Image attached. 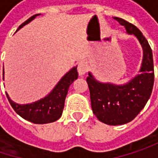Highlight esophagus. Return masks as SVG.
Instances as JSON below:
<instances>
[{
	"label": "esophagus",
	"instance_id": "esophagus-1",
	"mask_svg": "<svg viewBox=\"0 0 158 158\" xmlns=\"http://www.w3.org/2000/svg\"><path fill=\"white\" fill-rule=\"evenodd\" d=\"M88 69H89L88 65L85 62L81 61V62H79V64H78V72H79V74L80 76L86 74L88 72Z\"/></svg>",
	"mask_w": 158,
	"mask_h": 158
}]
</instances>
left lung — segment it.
<instances>
[{"label": "left lung", "mask_w": 158, "mask_h": 158, "mask_svg": "<svg viewBox=\"0 0 158 158\" xmlns=\"http://www.w3.org/2000/svg\"><path fill=\"white\" fill-rule=\"evenodd\" d=\"M114 19L125 27L128 34L138 38L143 50V59L142 73L123 86L100 83L89 73L87 83L92 111L99 121L109 125L127 123L138 115L151 96L155 79L152 49L141 31L122 18Z\"/></svg>", "instance_id": "8db88e82"}]
</instances>
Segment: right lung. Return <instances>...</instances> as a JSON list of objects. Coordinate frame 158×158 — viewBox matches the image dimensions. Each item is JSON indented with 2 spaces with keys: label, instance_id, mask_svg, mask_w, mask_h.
<instances>
[{
  "label": "right lung",
  "instance_id": "obj_1",
  "mask_svg": "<svg viewBox=\"0 0 158 158\" xmlns=\"http://www.w3.org/2000/svg\"><path fill=\"white\" fill-rule=\"evenodd\" d=\"M36 15H35L29 19H27L19 26L18 29L22 28L24 24L28 23ZM78 76L79 74L77 71V68H73L61 79V80L57 83V85L55 87V89L48 96L31 104H16L9 99L8 95L7 98L13 109L22 118L31 123L38 124L53 123L61 117L69 88L75 79H78Z\"/></svg>",
  "mask_w": 158,
  "mask_h": 158
}]
</instances>
